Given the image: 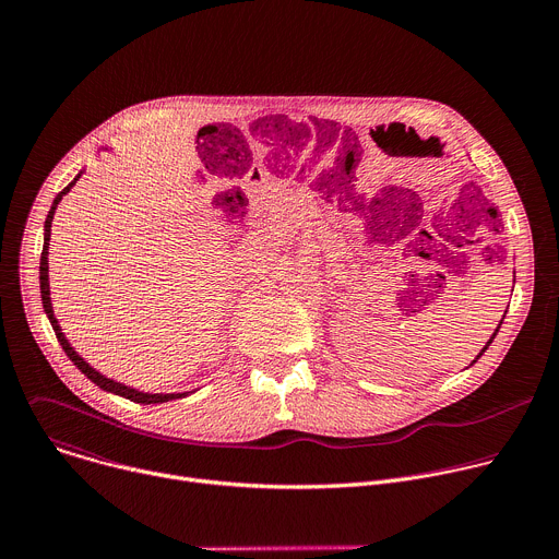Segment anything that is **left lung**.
Listing matches in <instances>:
<instances>
[{"instance_id":"8db88e82","label":"left lung","mask_w":559,"mask_h":559,"mask_svg":"<svg viewBox=\"0 0 559 559\" xmlns=\"http://www.w3.org/2000/svg\"><path fill=\"white\" fill-rule=\"evenodd\" d=\"M500 325H502V323H500ZM498 330H500V328H498ZM498 330H496V332H493V336H491V341H489V343H487V345H485V349H483V352H480V354H477V358H480V356H483V354H485V352H487V349H489V345H491V343H493V338H496V334H498ZM477 358H475V360H477ZM475 360H473V362H475Z\"/></svg>"}]
</instances>
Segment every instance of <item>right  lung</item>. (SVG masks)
<instances>
[{"instance_id": "1", "label": "right lung", "mask_w": 559, "mask_h": 559, "mask_svg": "<svg viewBox=\"0 0 559 559\" xmlns=\"http://www.w3.org/2000/svg\"><path fill=\"white\" fill-rule=\"evenodd\" d=\"M79 177L82 175H76L74 177V181L72 183H68L57 197H55V201H52V207H50V212H48V216H46V223H44V250H41V263H39V287H41V302H44V311L48 313V321H50V325H52V330H55V336H57V341H59V345H61V349L66 352V356L74 362V367L82 371V373H86L97 386H102L104 391H110V393H117V395H123V397H128V401H132V403H141V405H156V403H168V401H177V397H186L188 393H192V391H188V393H143V391H136V389H132V386H126V384H121V382H115L112 378H106V376H102L97 369H93L82 356H79L72 347H70V343L66 341V336H63V332L59 330V325H57V318H55V313H52V302H50V285H48V246H50V225H52V216H55V210H57V205H59V201H61V197L66 194V192H70V188L79 181Z\"/></svg>"}]
</instances>
